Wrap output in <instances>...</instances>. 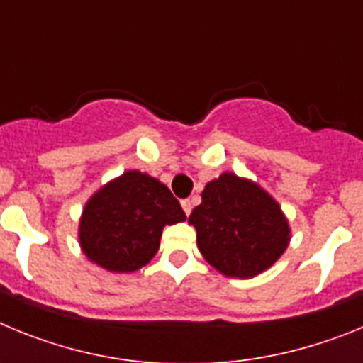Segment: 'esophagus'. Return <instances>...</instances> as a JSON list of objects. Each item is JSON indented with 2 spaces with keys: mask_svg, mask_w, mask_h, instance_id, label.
Masks as SVG:
<instances>
[{
  "mask_svg": "<svg viewBox=\"0 0 363 363\" xmlns=\"http://www.w3.org/2000/svg\"><path fill=\"white\" fill-rule=\"evenodd\" d=\"M182 207H184V213L187 214H191V211H192V200H184L182 201Z\"/></svg>",
  "mask_w": 363,
  "mask_h": 363,
  "instance_id": "1",
  "label": "esophagus"
}]
</instances>
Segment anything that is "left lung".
Instances as JSON below:
<instances>
[{
	"label": "left lung",
	"instance_id": "8db88e82",
	"mask_svg": "<svg viewBox=\"0 0 363 363\" xmlns=\"http://www.w3.org/2000/svg\"><path fill=\"white\" fill-rule=\"evenodd\" d=\"M189 223L196 229L203 258L229 278L267 271L291 242L280 203L256 182L223 172L205 185Z\"/></svg>",
	"mask_w": 363,
	"mask_h": 363
}]
</instances>
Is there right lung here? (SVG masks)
Returning a JSON list of instances; mask_svg holds the SVG:
<instances>
[{
	"instance_id": "right-lung-1",
	"label": "right lung",
	"mask_w": 363,
	"mask_h": 363,
	"mask_svg": "<svg viewBox=\"0 0 363 363\" xmlns=\"http://www.w3.org/2000/svg\"><path fill=\"white\" fill-rule=\"evenodd\" d=\"M185 218L179 201L160 179L125 171L86 200L79 218V247L105 271L134 272L158 252L163 227Z\"/></svg>"
}]
</instances>
